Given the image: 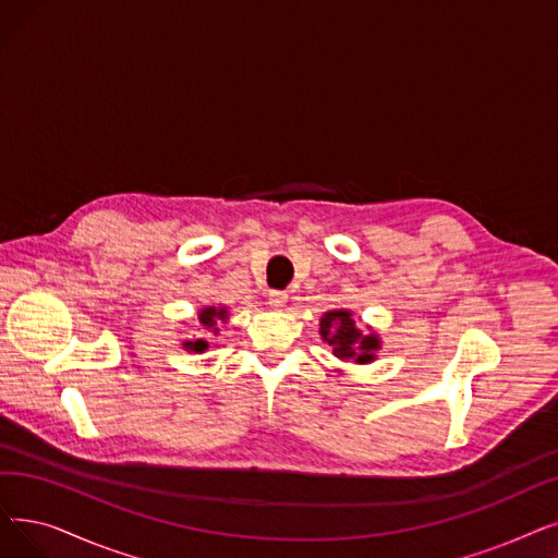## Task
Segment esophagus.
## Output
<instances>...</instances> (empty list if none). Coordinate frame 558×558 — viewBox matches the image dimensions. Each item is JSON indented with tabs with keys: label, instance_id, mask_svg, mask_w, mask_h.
<instances>
[{
	"label": "esophagus",
	"instance_id": "1",
	"mask_svg": "<svg viewBox=\"0 0 558 558\" xmlns=\"http://www.w3.org/2000/svg\"><path fill=\"white\" fill-rule=\"evenodd\" d=\"M284 303H287V292H280V289H274V292H269V305L274 310L284 307Z\"/></svg>",
	"mask_w": 558,
	"mask_h": 558
}]
</instances>
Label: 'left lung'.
Returning a JSON list of instances; mask_svg holds the SVG:
<instances>
[{"instance_id": "1", "label": "left lung", "mask_w": 558, "mask_h": 558, "mask_svg": "<svg viewBox=\"0 0 558 558\" xmlns=\"http://www.w3.org/2000/svg\"><path fill=\"white\" fill-rule=\"evenodd\" d=\"M322 337L332 347V353L339 360L372 362L374 351L378 349V337L362 335L351 319V312L347 310L326 312V317L322 319Z\"/></svg>"}]
</instances>
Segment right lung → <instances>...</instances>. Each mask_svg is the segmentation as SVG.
Wrapping results in <instances>:
<instances>
[{
    "mask_svg": "<svg viewBox=\"0 0 558 558\" xmlns=\"http://www.w3.org/2000/svg\"><path fill=\"white\" fill-rule=\"evenodd\" d=\"M198 319H201V324H203L205 328H214V332H216V330H219V328H216V324H219V322H228V310H226V307H221V310L205 307V310L198 314ZM184 349L203 353V351L207 349V342H205V339H196V342H186Z\"/></svg>",
    "mask_w": 558,
    "mask_h": 558,
    "instance_id": "obj_1",
    "label": "right lung"
}]
</instances>
